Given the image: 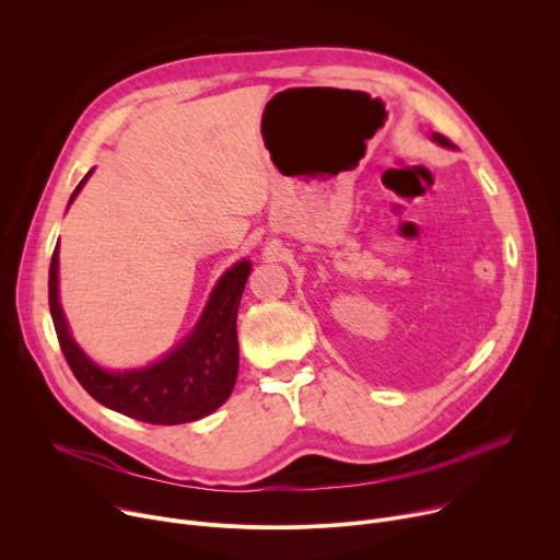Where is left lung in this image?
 <instances>
[{
  "mask_svg": "<svg viewBox=\"0 0 560 560\" xmlns=\"http://www.w3.org/2000/svg\"><path fill=\"white\" fill-rule=\"evenodd\" d=\"M432 141H436V143H439V145H443V148H452V150L456 148L447 137H443V135H439V132H434V135H432Z\"/></svg>",
  "mask_w": 560,
  "mask_h": 560,
  "instance_id": "1",
  "label": "left lung"
}]
</instances>
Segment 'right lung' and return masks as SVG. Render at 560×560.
Masks as SVG:
<instances>
[{"mask_svg":"<svg viewBox=\"0 0 560 560\" xmlns=\"http://www.w3.org/2000/svg\"><path fill=\"white\" fill-rule=\"evenodd\" d=\"M79 182L68 206L89 182ZM253 266L248 259L228 268L192 332L162 359L135 370L100 368L70 335L59 303V246L50 259L48 303L61 352L82 387L102 406L152 425L192 423L221 408L236 383V312Z\"/></svg>","mask_w":560,"mask_h":560,"instance_id":"obj_1","label":"right lung"}]
</instances>
